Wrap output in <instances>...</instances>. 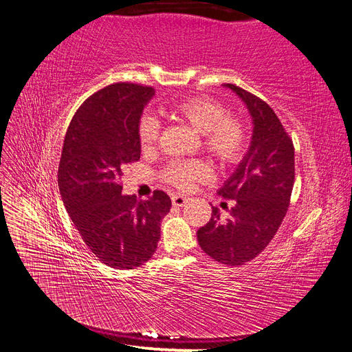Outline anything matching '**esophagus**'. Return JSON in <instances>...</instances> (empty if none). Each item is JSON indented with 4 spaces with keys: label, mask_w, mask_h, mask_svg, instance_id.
<instances>
[{
    "label": "esophagus",
    "mask_w": 352,
    "mask_h": 352,
    "mask_svg": "<svg viewBox=\"0 0 352 352\" xmlns=\"http://www.w3.org/2000/svg\"><path fill=\"white\" fill-rule=\"evenodd\" d=\"M186 202H188V198L184 195H173L172 197V204L175 207H184Z\"/></svg>",
    "instance_id": "obj_1"
}]
</instances>
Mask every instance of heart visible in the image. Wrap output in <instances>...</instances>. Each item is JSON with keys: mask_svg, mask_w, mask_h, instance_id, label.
Here are the masks:
<instances>
[{"mask_svg": "<svg viewBox=\"0 0 352 352\" xmlns=\"http://www.w3.org/2000/svg\"><path fill=\"white\" fill-rule=\"evenodd\" d=\"M167 113L202 133L204 150L221 164H235L247 150L248 135L238 114L226 113L225 105L211 97H190L175 102ZM160 124L155 117L145 114L138 123V141L144 151L151 150L158 140ZM163 179L180 190L192 189L197 182H204L210 168L199 160H176L162 172Z\"/></svg>", "mask_w": 352, "mask_h": 352, "instance_id": "1", "label": "heart"}]
</instances>
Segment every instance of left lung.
<instances>
[{
	"instance_id": "1",
	"label": "left lung",
	"mask_w": 352,
	"mask_h": 352,
	"mask_svg": "<svg viewBox=\"0 0 352 352\" xmlns=\"http://www.w3.org/2000/svg\"><path fill=\"white\" fill-rule=\"evenodd\" d=\"M247 105L254 129L248 153L219 195L235 199L230 217L211 219L197 232L201 250L221 264L242 265L267 247L289 207L295 180L294 144L270 105L233 83H225Z\"/></svg>"
}]
</instances>
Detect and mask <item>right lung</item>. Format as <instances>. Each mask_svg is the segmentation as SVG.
<instances>
[{"label": "right lung", "mask_w": 352, "mask_h": 352, "mask_svg": "<svg viewBox=\"0 0 352 352\" xmlns=\"http://www.w3.org/2000/svg\"><path fill=\"white\" fill-rule=\"evenodd\" d=\"M154 94L127 82L100 89L74 113L63 145V202L91 252L113 269H133L153 257L172 207L163 190L148 199L122 194L124 167L141 157L138 123Z\"/></svg>", "instance_id": "right-lung-1"}]
</instances>
